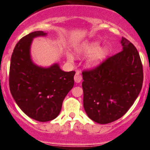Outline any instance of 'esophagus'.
Returning <instances> with one entry per match:
<instances>
[{
  "instance_id": "1",
  "label": "esophagus",
  "mask_w": 150,
  "mask_h": 150,
  "mask_svg": "<svg viewBox=\"0 0 150 150\" xmlns=\"http://www.w3.org/2000/svg\"><path fill=\"white\" fill-rule=\"evenodd\" d=\"M81 79L82 77L81 75H80V73H79V72H76L75 77H74V80H75V83H80V82L81 81Z\"/></svg>"
}]
</instances>
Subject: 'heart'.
<instances>
[{
  "instance_id": "1",
  "label": "heart",
  "mask_w": 150,
  "mask_h": 150,
  "mask_svg": "<svg viewBox=\"0 0 150 150\" xmlns=\"http://www.w3.org/2000/svg\"><path fill=\"white\" fill-rule=\"evenodd\" d=\"M78 56H88L87 65L90 68H96L100 65L105 60L108 54V51L106 48H100L98 42H90L77 47L75 49ZM67 59L68 61L72 62L75 57L71 52L67 53Z\"/></svg>"
}]
</instances>
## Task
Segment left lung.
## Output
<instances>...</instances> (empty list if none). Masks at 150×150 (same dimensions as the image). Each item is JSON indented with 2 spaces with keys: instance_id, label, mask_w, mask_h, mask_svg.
Here are the masks:
<instances>
[{
  "instance_id": "left-lung-1",
  "label": "left lung",
  "mask_w": 150,
  "mask_h": 150,
  "mask_svg": "<svg viewBox=\"0 0 150 150\" xmlns=\"http://www.w3.org/2000/svg\"><path fill=\"white\" fill-rule=\"evenodd\" d=\"M122 50L99 67L82 73L83 108L94 122L107 124L128 111L143 85V66L137 50L122 37Z\"/></svg>"
}]
</instances>
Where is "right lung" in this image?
<instances>
[{
	"mask_svg": "<svg viewBox=\"0 0 150 150\" xmlns=\"http://www.w3.org/2000/svg\"><path fill=\"white\" fill-rule=\"evenodd\" d=\"M45 36L47 33L39 30L21 38L13 50L9 68V89L15 102L27 116L40 122L59 115L63 99L74 86L75 74L61 70L57 63L48 67L33 63V40Z\"/></svg>",
	"mask_w": 150,
	"mask_h": 150,
	"instance_id": "right-lung-1",
	"label": "right lung"
}]
</instances>
